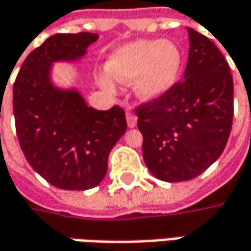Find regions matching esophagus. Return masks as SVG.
<instances>
[{
    "label": "esophagus",
    "mask_w": 251,
    "mask_h": 251,
    "mask_svg": "<svg viewBox=\"0 0 251 251\" xmlns=\"http://www.w3.org/2000/svg\"><path fill=\"white\" fill-rule=\"evenodd\" d=\"M126 122H127L129 127H134V126L137 125V117L134 115L132 111H127L126 112Z\"/></svg>",
    "instance_id": "obj_1"
}]
</instances>
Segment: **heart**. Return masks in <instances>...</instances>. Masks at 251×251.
<instances>
[{
  "mask_svg": "<svg viewBox=\"0 0 251 251\" xmlns=\"http://www.w3.org/2000/svg\"><path fill=\"white\" fill-rule=\"evenodd\" d=\"M183 64L182 51L169 40H136L115 48L107 59V72L96 75V82L105 93L117 91L115 80L133 83L136 99L154 102L176 83Z\"/></svg>",
  "mask_w": 251,
  "mask_h": 251,
  "instance_id": "heart-1",
  "label": "heart"
}]
</instances>
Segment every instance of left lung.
<instances>
[{"mask_svg": "<svg viewBox=\"0 0 251 251\" xmlns=\"http://www.w3.org/2000/svg\"><path fill=\"white\" fill-rule=\"evenodd\" d=\"M189 58L182 82L160 100L139 107L143 158L154 176L182 182L220 158L233 118V80L211 40L187 27Z\"/></svg>", "mask_w": 251, "mask_h": 251, "instance_id": "obj_1", "label": "left lung"}]
</instances>
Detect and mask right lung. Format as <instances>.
Here are the masks:
<instances>
[{"label": "right lung", "instance_id": "add662e5", "mask_svg": "<svg viewBox=\"0 0 251 251\" xmlns=\"http://www.w3.org/2000/svg\"><path fill=\"white\" fill-rule=\"evenodd\" d=\"M97 33H56L26 56L13 84L16 134L30 167L64 190L100 185L112 147L126 132L124 109L89 107L77 87L54 80L58 62H79Z\"/></svg>", "mask_w": 251, "mask_h": 251}]
</instances>
